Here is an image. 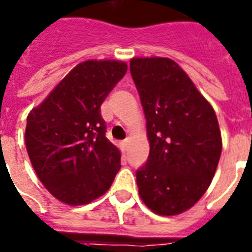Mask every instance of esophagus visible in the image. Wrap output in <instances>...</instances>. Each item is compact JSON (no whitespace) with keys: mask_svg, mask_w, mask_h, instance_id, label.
<instances>
[{"mask_svg":"<svg viewBox=\"0 0 252 252\" xmlns=\"http://www.w3.org/2000/svg\"><path fill=\"white\" fill-rule=\"evenodd\" d=\"M122 148H124L125 150H127V149H128V139H126V140H124V141H122Z\"/></svg>","mask_w":252,"mask_h":252,"instance_id":"1","label":"esophagus"}]
</instances>
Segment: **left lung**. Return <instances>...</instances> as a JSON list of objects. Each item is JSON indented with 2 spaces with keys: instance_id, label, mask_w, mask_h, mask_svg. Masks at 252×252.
<instances>
[{
  "instance_id": "1",
  "label": "left lung",
  "mask_w": 252,
  "mask_h": 252,
  "mask_svg": "<svg viewBox=\"0 0 252 252\" xmlns=\"http://www.w3.org/2000/svg\"><path fill=\"white\" fill-rule=\"evenodd\" d=\"M130 72L146 117L148 161L136 171L142 202L160 216L194 206L215 177L222 151L213 107L174 60L132 58Z\"/></svg>"
}]
</instances>
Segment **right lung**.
Returning a JSON list of instances; mask_svg holds the SVG:
<instances>
[{
  "mask_svg": "<svg viewBox=\"0 0 252 252\" xmlns=\"http://www.w3.org/2000/svg\"><path fill=\"white\" fill-rule=\"evenodd\" d=\"M126 70L120 60H86L29 113L26 150L37 178L58 201L91 203L112 186L121 153L104 135L101 104Z\"/></svg>",
  "mask_w": 252,
  "mask_h": 252,
  "instance_id": "1",
  "label": "right lung"
}]
</instances>
